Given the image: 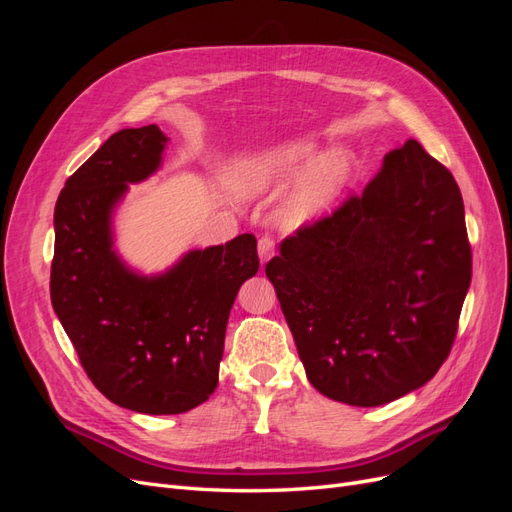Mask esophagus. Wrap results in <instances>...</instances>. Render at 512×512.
I'll list each match as a JSON object with an SVG mask.
<instances>
[{"instance_id":"34e87169","label":"esophagus","mask_w":512,"mask_h":512,"mask_svg":"<svg viewBox=\"0 0 512 512\" xmlns=\"http://www.w3.org/2000/svg\"><path fill=\"white\" fill-rule=\"evenodd\" d=\"M275 254V241L271 237H262L258 241V256H260V262L265 265V262H269Z\"/></svg>"}]
</instances>
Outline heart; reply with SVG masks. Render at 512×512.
<instances>
[{
    "label": "heart",
    "mask_w": 512,
    "mask_h": 512,
    "mask_svg": "<svg viewBox=\"0 0 512 512\" xmlns=\"http://www.w3.org/2000/svg\"><path fill=\"white\" fill-rule=\"evenodd\" d=\"M354 160L346 149L320 153L309 138L247 149L232 156L222 170L224 190L241 200H254L287 188L277 220L282 228L312 226L344 194L352 177Z\"/></svg>",
    "instance_id": "obj_1"
}]
</instances>
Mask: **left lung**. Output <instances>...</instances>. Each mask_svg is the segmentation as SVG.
Here are the masks:
<instances>
[{
	"label": "left lung",
	"instance_id": "left-lung-1",
	"mask_svg": "<svg viewBox=\"0 0 512 512\" xmlns=\"http://www.w3.org/2000/svg\"><path fill=\"white\" fill-rule=\"evenodd\" d=\"M265 273L314 389L389 404L436 376L453 346L472 280L459 185L408 141L361 196L286 239Z\"/></svg>",
	"mask_w": 512,
	"mask_h": 512
}]
</instances>
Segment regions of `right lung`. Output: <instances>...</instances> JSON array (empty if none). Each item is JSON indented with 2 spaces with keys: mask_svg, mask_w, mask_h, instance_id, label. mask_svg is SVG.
Segmentation results:
<instances>
[{
  "mask_svg": "<svg viewBox=\"0 0 512 512\" xmlns=\"http://www.w3.org/2000/svg\"><path fill=\"white\" fill-rule=\"evenodd\" d=\"M170 138L123 128L66 181L55 205L53 309L87 376L113 404L181 414L218 386L241 284L258 271L256 237L185 252L143 273L115 247V213L132 183L158 173Z\"/></svg>",
  "mask_w": 512,
  "mask_h": 512,
  "instance_id": "right-lung-1",
  "label": "right lung"
}]
</instances>
